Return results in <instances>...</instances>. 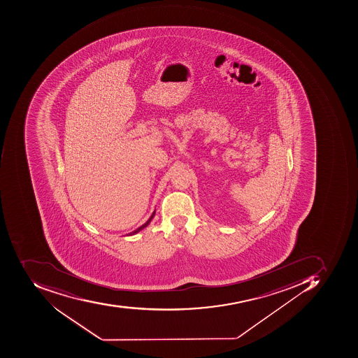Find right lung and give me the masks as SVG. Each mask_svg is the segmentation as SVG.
<instances>
[{"label": "right lung", "mask_w": 358, "mask_h": 358, "mask_svg": "<svg viewBox=\"0 0 358 358\" xmlns=\"http://www.w3.org/2000/svg\"><path fill=\"white\" fill-rule=\"evenodd\" d=\"M154 215H155V212L152 213V215L150 216V220H148V222H145V224H142V226H141V227H138V229L134 230V231L130 232V234H129V236H132V234H136V232L140 231V230H142L143 228H145L146 226H148V224H150V220H152V217H154Z\"/></svg>", "instance_id": "add662e5"}]
</instances>
